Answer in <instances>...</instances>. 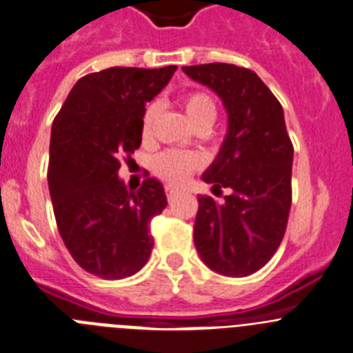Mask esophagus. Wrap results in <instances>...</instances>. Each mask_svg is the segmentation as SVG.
<instances>
[{
  "mask_svg": "<svg viewBox=\"0 0 353 353\" xmlns=\"http://www.w3.org/2000/svg\"><path fill=\"white\" fill-rule=\"evenodd\" d=\"M177 193H179V192H177V188H174V186H167L165 188V195H167V199H169V200H174V196H176Z\"/></svg>",
  "mask_w": 353,
  "mask_h": 353,
  "instance_id": "34e87169",
  "label": "esophagus"
}]
</instances>
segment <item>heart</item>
Here are the masks:
<instances>
[{
  "instance_id": "b5f03b06",
  "label": "heart",
  "mask_w": 353,
  "mask_h": 353,
  "mask_svg": "<svg viewBox=\"0 0 353 353\" xmlns=\"http://www.w3.org/2000/svg\"><path fill=\"white\" fill-rule=\"evenodd\" d=\"M183 106L186 111L188 118L192 120L193 125L196 123H214L217 114L216 101L212 95L207 92H190L184 95ZM154 117H157V104H150L143 114V121H141V130L143 136L150 134L151 123H153ZM200 158L193 153H183V151H163L154 158L153 169L161 179L169 181L172 184H179L186 179L193 170L200 167Z\"/></svg>"
}]
</instances>
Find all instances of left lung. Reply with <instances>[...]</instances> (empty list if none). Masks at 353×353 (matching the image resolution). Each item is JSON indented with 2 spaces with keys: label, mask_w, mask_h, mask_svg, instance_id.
Instances as JSON below:
<instances>
[{
  "label": "left lung",
  "mask_w": 353,
  "mask_h": 353,
  "mask_svg": "<svg viewBox=\"0 0 353 353\" xmlns=\"http://www.w3.org/2000/svg\"><path fill=\"white\" fill-rule=\"evenodd\" d=\"M221 97L228 132L202 179L228 188L225 203L199 196L193 239L202 261L226 276L258 272L275 254L292 202V148L284 110L254 71L233 64L186 65Z\"/></svg>",
  "instance_id": "obj_1"
}]
</instances>
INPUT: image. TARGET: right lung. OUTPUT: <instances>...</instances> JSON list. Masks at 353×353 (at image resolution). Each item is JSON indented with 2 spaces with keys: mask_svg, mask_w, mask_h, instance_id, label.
I'll return each instance as SVG.
<instances>
[{
  "mask_svg": "<svg viewBox=\"0 0 353 353\" xmlns=\"http://www.w3.org/2000/svg\"><path fill=\"white\" fill-rule=\"evenodd\" d=\"M177 65L110 68L80 78L52 125L48 190L59 233L85 272L106 281L139 272L150 259V223L165 209L160 181L137 192L118 177L123 154L141 146L146 102Z\"/></svg>",
  "mask_w": 353,
  "mask_h": 353,
  "instance_id": "obj_1",
  "label": "right lung"
}]
</instances>
